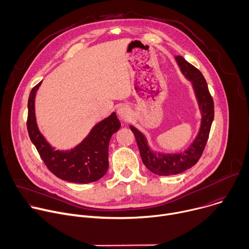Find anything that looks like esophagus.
Returning a JSON list of instances; mask_svg holds the SVG:
<instances>
[{
	"label": "esophagus",
	"mask_w": 249,
	"mask_h": 249,
	"mask_svg": "<svg viewBox=\"0 0 249 249\" xmlns=\"http://www.w3.org/2000/svg\"><path fill=\"white\" fill-rule=\"evenodd\" d=\"M117 112H118L119 117L123 121H127L129 119V117H130V110L127 107H125V106H121V107H119Z\"/></svg>",
	"instance_id": "esophagus-1"
}]
</instances>
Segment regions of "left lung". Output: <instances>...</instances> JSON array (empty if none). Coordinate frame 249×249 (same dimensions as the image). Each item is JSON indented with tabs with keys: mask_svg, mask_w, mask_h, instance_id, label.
Wrapping results in <instances>:
<instances>
[{
	"mask_svg": "<svg viewBox=\"0 0 249 249\" xmlns=\"http://www.w3.org/2000/svg\"><path fill=\"white\" fill-rule=\"evenodd\" d=\"M182 74L192 82L193 89L202 113L200 131L189 148L178 154H157L151 151L145 136L135 127L130 126L137 141L140 155L146 167L158 175L178 174L192 167L201 158L209 138L214 119V100L209 91L207 82L200 71L188 63L182 56L175 57Z\"/></svg>",
	"mask_w": 249,
	"mask_h": 249,
	"instance_id": "obj_1",
	"label": "left lung"
}]
</instances>
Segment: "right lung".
<instances>
[{
    "mask_svg": "<svg viewBox=\"0 0 249 249\" xmlns=\"http://www.w3.org/2000/svg\"><path fill=\"white\" fill-rule=\"evenodd\" d=\"M41 82L35 86L28 97L27 131L47 168L60 179L89 183L100 179L108 169V145L111 136L121 126L115 112L96 124L80 145L71 151H55L41 135L35 119L34 99Z\"/></svg>",
    "mask_w": 249,
    "mask_h": 249,
    "instance_id": "obj_1",
    "label": "right lung"
}]
</instances>
